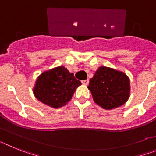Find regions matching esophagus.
Instances as JSON below:
<instances>
[{"label": "esophagus", "instance_id": "34e87169", "mask_svg": "<svg viewBox=\"0 0 156 156\" xmlns=\"http://www.w3.org/2000/svg\"><path fill=\"white\" fill-rule=\"evenodd\" d=\"M82 83L84 85H87L89 83V80H82Z\"/></svg>", "mask_w": 156, "mask_h": 156}]
</instances>
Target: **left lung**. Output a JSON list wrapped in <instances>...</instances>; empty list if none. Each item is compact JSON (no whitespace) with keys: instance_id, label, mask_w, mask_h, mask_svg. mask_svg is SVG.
Here are the masks:
<instances>
[{"instance_id":"1","label":"left lung","mask_w":156,"mask_h":156,"mask_svg":"<svg viewBox=\"0 0 156 156\" xmlns=\"http://www.w3.org/2000/svg\"><path fill=\"white\" fill-rule=\"evenodd\" d=\"M88 89L96 104L105 109L122 105L129 96V80L122 72L101 66L90 80Z\"/></svg>"}]
</instances>
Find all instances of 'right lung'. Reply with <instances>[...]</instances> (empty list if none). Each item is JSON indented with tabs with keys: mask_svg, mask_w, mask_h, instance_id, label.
<instances>
[{
	"mask_svg": "<svg viewBox=\"0 0 156 156\" xmlns=\"http://www.w3.org/2000/svg\"><path fill=\"white\" fill-rule=\"evenodd\" d=\"M80 84L73 73L64 66H58L43 73L37 78L34 94L40 101L57 108L70 101L76 88Z\"/></svg>",
	"mask_w": 156,
	"mask_h": 156,
	"instance_id": "1",
	"label": "right lung"
}]
</instances>
